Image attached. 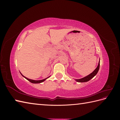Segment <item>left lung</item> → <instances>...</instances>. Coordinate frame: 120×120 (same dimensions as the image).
<instances>
[{
	"mask_svg": "<svg viewBox=\"0 0 120 120\" xmlns=\"http://www.w3.org/2000/svg\"><path fill=\"white\" fill-rule=\"evenodd\" d=\"M99 68H100V61L99 62V64H98V67H97V68L95 69V70L92 72L91 74H90L88 75H87V76H86V77L83 78H82L81 79H76L75 81L78 82H86L89 81L90 79L93 78L97 75L98 71H99Z\"/></svg>",
	"mask_w": 120,
	"mask_h": 120,
	"instance_id": "8db88e82",
	"label": "left lung"
}]
</instances>
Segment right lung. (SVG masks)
Listing matches in <instances>:
<instances>
[{"instance_id": "add662e5", "label": "right lung", "mask_w": 120, "mask_h": 120, "mask_svg": "<svg viewBox=\"0 0 120 120\" xmlns=\"http://www.w3.org/2000/svg\"><path fill=\"white\" fill-rule=\"evenodd\" d=\"M20 74H21V73H20ZM21 75H22L24 78H25V79H27V80H28V81H30V82H31V83H41V82H44L46 79H48V78H49V77H50V76H49V77L48 78H45V79H41V80H38V81H36V80H33V79H28V78H26L25 77H24V76H23V75L22 74H21Z\"/></svg>"}]
</instances>
